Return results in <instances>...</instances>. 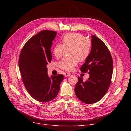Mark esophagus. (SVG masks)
<instances>
[{
	"mask_svg": "<svg viewBox=\"0 0 131 131\" xmlns=\"http://www.w3.org/2000/svg\"><path fill=\"white\" fill-rule=\"evenodd\" d=\"M64 75H65V76H66V77H69V76H70V75H71V73L66 72V73H64Z\"/></svg>",
	"mask_w": 131,
	"mask_h": 131,
	"instance_id": "1",
	"label": "esophagus"
}]
</instances>
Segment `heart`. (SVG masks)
<instances>
[{"label": "heart", "mask_w": 131, "mask_h": 131, "mask_svg": "<svg viewBox=\"0 0 131 131\" xmlns=\"http://www.w3.org/2000/svg\"><path fill=\"white\" fill-rule=\"evenodd\" d=\"M61 45H55L53 54L56 58L60 57L64 50H67L68 57L59 61V67L65 71H72L79 61H83L88 57L91 49V40L78 33H67L62 39Z\"/></svg>", "instance_id": "heart-1"}]
</instances>
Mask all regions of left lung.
Returning a JSON list of instances; mask_svg holds the SVG:
<instances>
[{
    "mask_svg": "<svg viewBox=\"0 0 131 131\" xmlns=\"http://www.w3.org/2000/svg\"><path fill=\"white\" fill-rule=\"evenodd\" d=\"M91 49L80 70L89 74L88 80L78 77L75 88L77 97L82 102L91 104L100 100L107 93L111 83L113 61L106 45L97 37H91Z\"/></svg>",
    "mask_w": 131,
    "mask_h": 131,
    "instance_id": "1",
    "label": "left lung"
}]
</instances>
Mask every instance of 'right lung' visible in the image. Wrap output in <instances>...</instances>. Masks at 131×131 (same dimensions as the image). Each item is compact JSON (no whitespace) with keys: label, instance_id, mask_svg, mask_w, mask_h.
<instances>
[{"label":"right lung","instance_id":"1","mask_svg":"<svg viewBox=\"0 0 131 131\" xmlns=\"http://www.w3.org/2000/svg\"><path fill=\"white\" fill-rule=\"evenodd\" d=\"M53 31L43 30L31 37L20 52L18 65L23 83L35 100L49 102L57 95L64 75L48 77L47 65L52 59L51 46L56 36Z\"/></svg>","mask_w":131,"mask_h":131}]
</instances>
